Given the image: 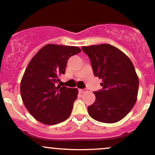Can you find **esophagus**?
<instances>
[{"mask_svg": "<svg viewBox=\"0 0 155 155\" xmlns=\"http://www.w3.org/2000/svg\"><path fill=\"white\" fill-rule=\"evenodd\" d=\"M86 91H87V89H79V92L80 93H84V92H86Z\"/></svg>", "mask_w": 155, "mask_h": 155, "instance_id": "1", "label": "esophagus"}]
</instances>
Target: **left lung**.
I'll use <instances>...</instances> for the list:
<instances>
[{
  "mask_svg": "<svg viewBox=\"0 0 155 155\" xmlns=\"http://www.w3.org/2000/svg\"><path fill=\"white\" fill-rule=\"evenodd\" d=\"M91 60L93 74L102 79V89L93 92L95 102L88 113L98 121L113 124L123 119L137 100L139 79L131 60L110 44L81 48Z\"/></svg>",
  "mask_w": 155,
  "mask_h": 155,
  "instance_id": "obj_1",
  "label": "left lung"
}]
</instances>
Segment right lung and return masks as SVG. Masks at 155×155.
I'll list each match as a JSON object with an SVG mask.
<instances>
[{"instance_id": "1", "label": "right lung", "mask_w": 155, "mask_h": 155, "mask_svg": "<svg viewBox=\"0 0 155 155\" xmlns=\"http://www.w3.org/2000/svg\"><path fill=\"white\" fill-rule=\"evenodd\" d=\"M76 46L48 44L31 59L20 82L23 104L32 116L48 125L68 118L78 90L57 86L69 58L81 51Z\"/></svg>"}]
</instances>
